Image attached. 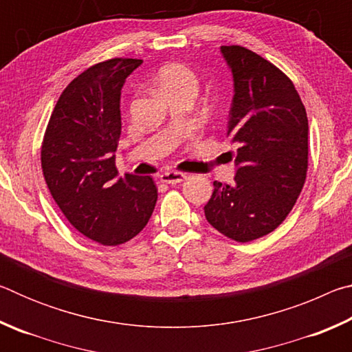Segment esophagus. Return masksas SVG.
I'll return each mask as SVG.
<instances>
[{
	"instance_id": "obj_1",
	"label": "esophagus",
	"mask_w": 352,
	"mask_h": 352,
	"mask_svg": "<svg viewBox=\"0 0 352 352\" xmlns=\"http://www.w3.org/2000/svg\"><path fill=\"white\" fill-rule=\"evenodd\" d=\"M184 178H186V174H182V172H164V174L160 175V180L163 183H168V184H177V183H182Z\"/></svg>"
}]
</instances>
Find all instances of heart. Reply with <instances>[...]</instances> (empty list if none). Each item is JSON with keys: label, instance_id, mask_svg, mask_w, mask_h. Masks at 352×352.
Masks as SVG:
<instances>
[{"label": "heart", "instance_id": "1", "mask_svg": "<svg viewBox=\"0 0 352 352\" xmlns=\"http://www.w3.org/2000/svg\"><path fill=\"white\" fill-rule=\"evenodd\" d=\"M157 87L164 94L177 90H194L197 91L199 80L192 69L183 63H169L160 68L157 77H155Z\"/></svg>", "mask_w": 352, "mask_h": 352}]
</instances>
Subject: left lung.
Instances as JSON below:
<instances>
[{"instance_id": "obj_1", "label": "left lung", "mask_w": 352, "mask_h": 352, "mask_svg": "<svg viewBox=\"0 0 352 352\" xmlns=\"http://www.w3.org/2000/svg\"><path fill=\"white\" fill-rule=\"evenodd\" d=\"M220 52L233 74L226 135L237 146L233 184L214 182L205 216L219 233L250 242L272 233L306 182V109L281 69L242 46Z\"/></svg>"}]
</instances>
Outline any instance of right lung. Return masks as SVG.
Returning <instances> with one entry per match:
<instances>
[{"label":"right lung","instance_id":"right-lung-1","mask_svg":"<svg viewBox=\"0 0 352 352\" xmlns=\"http://www.w3.org/2000/svg\"><path fill=\"white\" fill-rule=\"evenodd\" d=\"M140 58H110L71 80L41 144L52 199L74 228L100 245H119L147 225L158 199L151 177H118L121 90Z\"/></svg>","mask_w":352,"mask_h":352}]
</instances>
